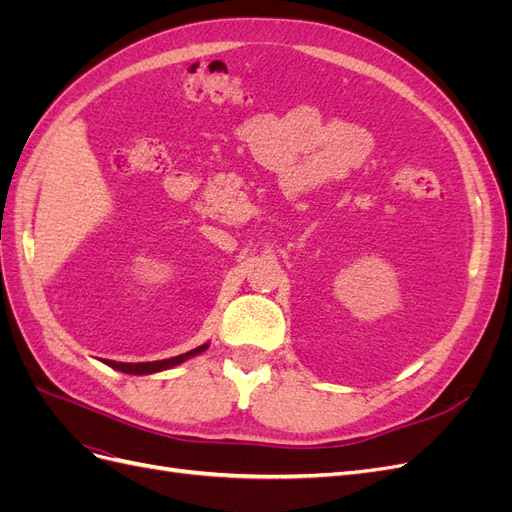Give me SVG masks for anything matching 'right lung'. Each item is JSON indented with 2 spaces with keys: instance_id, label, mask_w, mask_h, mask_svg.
<instances>
[{
  "instance_id": "1",
  "label": "right lung",
  "mask_w": 512,
  "mask_h": 512,
  "mask_svg": "<svg viewBox=\"0 0 512 512\" xmlns=\"http://www.w3.org/2000/svg\"><path fill=\"white\" fill-rule=\"evenodd\" d=\"M207 348H209V344H203V346H198V348H194V350H190V352L173 356V359H164V361H151V363H117V361H108L106 365H111L113 369L123 371V374L147 376V374H158V371H164V369L175 367V365H179V363H183V361H188V359H192V356H196V354H200V352H205Z\"/></svg>"
}]
</instances>
